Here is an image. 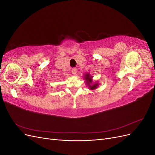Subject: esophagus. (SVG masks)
Here are the masks:
<instances>
[{"mask_svg": "<svg viewBox=\"0 0 155 155\" xmlns=\"http://www.w3.org/2000/svg\"><path fill=\"white\" fill-rule=\"evenodd\" d=\"M77 72H78V70H77V68H73L72 70V73L73 74H76V73H77Z\"/></svg>", "mask_w": 155, "mask_h": 155, "instance_id": "34e87169", "label": "esophagus"}]
</instances>
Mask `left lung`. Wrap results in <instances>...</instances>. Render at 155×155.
<instances>
[{
  "label": "left lung",
  "mask_w": 155,
  "mask_h": 155,
  "mask_svg": "<svg viewBox=\"0 0 155 155\" xmlns=\"http://www.w3.org/2000/svg\"><path fill=\"white\" fill-rule=\"evenodd\" d=\"M92 77L90 76L89 74H86L85 76V80H86V83L87 85L88 86V88H90L91 90H94L98 86V83H96L95 84H93L92 85Z\"/></svg>",
  "instance_id": "1"
}]
</instances>
